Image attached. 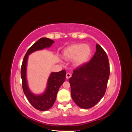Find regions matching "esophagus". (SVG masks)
<instances>
[{
	"instance_id": "1",
	"label": "esophagus",
	"mask_w": 132,
	"mask_h": 132,
	"mask_svg": "<svg viewBox=\"0 0 132 132\" xmlns=\"http://www.w3.org/2000/svg\"><path fill=\"white\" fill-rule=\"evenodd\" d=\"M71 74H70V73H67V74H66V78L67 79H69L70 77H71Z\"/></svg>"
}]
</instances>
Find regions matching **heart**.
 <instances>
[{
    "mask_svg": "<svg viewBox=\"0 0 132 132\" xmlns=\"http://www.w3.org/2000/svg\"><path fill=\"white\" fill-rule=\"evenodd\" d=\"M91 52V48L89 45L76 43L67 47L64 50L63 56L67 60L73 59L74 64L80 66L88 61Z\"/></svg>",
    "mask_w": 132,
    "mask_h": 132,
    "instance_id": "heart-1",
    "label": "heart"
}]
</instances>
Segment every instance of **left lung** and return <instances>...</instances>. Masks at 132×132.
Segmentation results:
<instances>
[{"label": "left lung", "instance_id": "8db88e82", "mask_svg": "<svg viewBox=\"0 0 132 132\" xmlns=\"http://www.w3.org/2000/svg\"><path fill=\"white\" fill-rule=\"evenodd\" d=\"M88 62L75 68L69 81L71 96L79 107H93L104 96L110 76V64L106 52L98 44Z\"/></svg>", "mask_w": 132, "mask_h": 132}]
</instances>
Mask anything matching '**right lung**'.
<instances>
[{
    "mask_svg": "<svg viewBox=\"0 0 132 132\" xmlns=\"http://www.w3.org/2000/svg\"><path fill=\"white\" fill-rule=\"evenodd\" d=\"M54 41L48 38H41L30 47L23 58L21 68V77L22 79V89L28 100L34 108L39 111H47L53 106L56 100L57 94L59 87L65 80L66 71L63 70L59 72H52L48 78L47 86L44 93L41 95H35L29 89L26 79V67L29 55L34 52L50 47Z\"/></svg>",
    "mask_w": 132,
    "mask_h": 132,
    "instance_id": "add662e5",
    "label": "right lung"
}]
</instances>
